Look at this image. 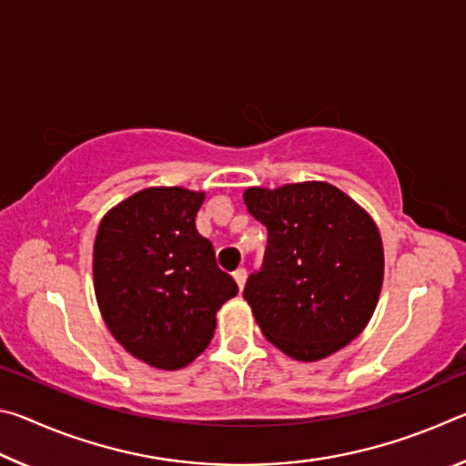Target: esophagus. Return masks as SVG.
I'll return each instance as SVG.
<instances>
[{
    "label": "esophagus",
    "instance_id": "obj_1",
    "mask_svg": "<svg viewBox=\"0 0 466 466\" xmlns=\"http://www.w3.org/2000/svg\"><path fill=\"white\" fill-rule=\"evenodd\" d=\"M234 281L238 283V289L242 291L244 283H247V269H238V271H234Z\"/></svg>",
    "mask_w": 466,
    "mask_h": 466
}]
</instances>
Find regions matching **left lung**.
Segmentation results:
<instances>
[{"label":"left lung","instance_id":"8db88e82","mask_svg":"<svg viewBox=\"0 0 466 466\" xmlns=\"http://www.w3.org/2000/svg\"><path fill=\"white\" fill-rule=\"evenodd\" d=\"M242 197L269 232L261 271L244 288L257 325L298 361L333 356L366 329L380 298L384 248L376 222L322 180L248 187Z\"/></svg>","mask_w":466,"mask_h":466}]
</instances>
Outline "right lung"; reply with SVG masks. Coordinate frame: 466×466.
Segmentation results:
<instances>
[{
  "label": "right lung",
  "instance_id": "1",
  "mask_svg": "<svg viewBox=\"0 0 466 466\" xmlns=\"http://www.w3.org/2000/svg\"><path fill=\"white\" fill-rule=\"evenodd\" d=\"M205 191L149 187L110 208L94 240V294L110 335L133 358L180 370L201 356L216 314L238 294L197 232Z\"/></svg>",
  "mask_w": 466,
  "mask_h": 466
}]
</instances>
